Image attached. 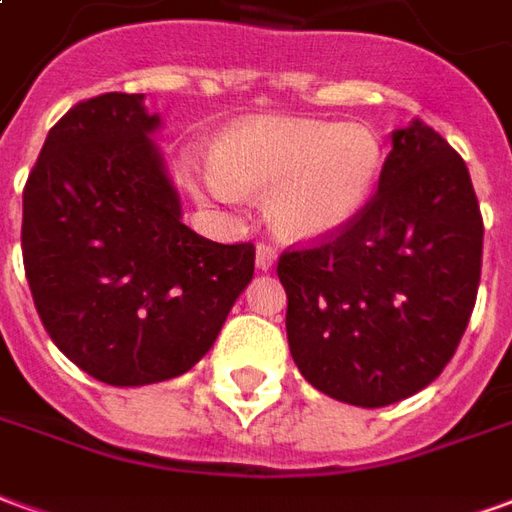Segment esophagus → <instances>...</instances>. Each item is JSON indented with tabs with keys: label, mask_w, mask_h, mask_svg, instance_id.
<instances>
[{
	"label": "esophagus",
	"mask_w": 512,
	"mask_h": 512,
	"mask_svg": "<svg viewBox=\"0 0 512 512\" xmlns=\"http://www.w3.org/2000/svg\"><path fill=\"white\" fill-rule=\"evenodd\" d=\"M274 263H277V249H274V246H268V244L257 246L255 266L260 268V271H268V268L274 266Z\"/></svg>",
	"instance_id": "esophagus-1"
}]
</instances>
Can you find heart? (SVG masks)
<instances>
[{
	"label": "heart",
	"mask_w": 512,
	"mask_h": 512,
	"mask_svg": "<svg viewBox=\"0 0 512 512\" xmlns=\"http://www.w3.org/2000/svg\"><path fill=\"white\" fill-rule=\"evenodd\" d=\"M381 167L384 150L367 126L252 117L219 139L197 183L224 202L268 191L271 227L290 241H318L365 211Z\"/></svg>",
	"instance_id": "obj_1"
}]
</instances>
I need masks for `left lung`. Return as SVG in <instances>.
<instances>
[{
  "label": "left lung",
  "instance_id": "8db88e82",
  "mask_svg": "<svg viewBox=\"0 0 512 512\" xmlns=\"http://www.w3.org/2000/svg\"><path fill=\"white\" fill-rule=\"evenodd\" d=\"M483 216L463 158L422 120L392 131L365 211L279 257L293 362L318 392L381 408L436 381L472 318Z\"/></svg>",
  "mask_w": 512,
  "mask_h": 512
}]
</instances>
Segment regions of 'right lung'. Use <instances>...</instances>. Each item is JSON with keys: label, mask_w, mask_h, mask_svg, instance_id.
<instances>
[{"label": "right lung", "mask_w": 512, "mask_h": 512, "mask_svg": "<svg viewBox=\"0 0 512 512\" xmlns=\"http://www.w3.org/2000/svg\"><path fill=\"white\" fill-rule=\"evenodd\" d=\"M145 95L76 104L24 189L21 249L49 337L109 386L169 381L216 343L255 274V246L183 224Z\"/></svg>", "instance_id": "right-lung-1"}]
</instances>
